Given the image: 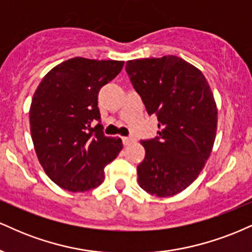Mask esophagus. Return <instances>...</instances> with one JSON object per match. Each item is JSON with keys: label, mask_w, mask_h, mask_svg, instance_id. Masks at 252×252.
I'll use <instances>...</instances> for the list:
<instances>
[{"label": "esophagus", "mask_w": 252, "mask_h": 252, "mask_svg": "<svg viewBox=\"0 0 252 252\" xmlns=\"http://www.w3.org/2000/svg\"><path fill=\"white\" fill-rule=\"evenodd\" d=\"M134 141H135V138H133V137H123V144L125 145V146L134 143Z\"/></svg>", "instance_id": "esophagus-1"}]
</instances>
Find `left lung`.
I'll list each match as a JSON object with an SVG mask.
<instances>
[{
	"instance_id": "8db88e82",
	"label": "left lung",
	"mask_w": 252,
	"mask_h": 252,
	"mask_svg": "<svg viewBox=\"0 0 252 252\" xmlns=\"http://www.w3.org/2000/svg\"><path fill=\"white\" fill-rule=\"evenodd\" d=\"M125 68L147 113L158 119V135L141 140L146 155L138 184L153 196H174L196 180L214 147V94L203 73L178 56L131 60Z\"/></svg>"
}]
</instances>
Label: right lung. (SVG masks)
<instances>
[{"mask_svg": "<svg viewBox=\"0 0 252 252\" xmlns=\"http://www.w3.org/2000/svg\"><path fill=\"white\" fill-rule=\"evenodd\" d=\"M124 61L73 58L44 75L32 96L29 121L34 149L44 172L72 192L95 189L103 168L123 149L120 138L103 134L97 107L100 88Z\"/></svg>", "mask_w": 252, "mask_h": 252, "instance_id": "add662e5", "label": "right lung"}]
</instances>
